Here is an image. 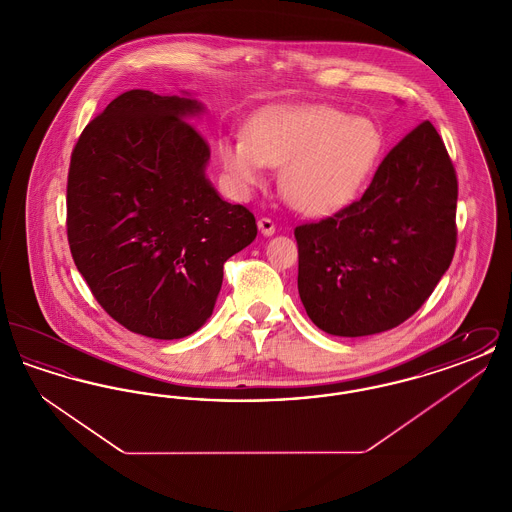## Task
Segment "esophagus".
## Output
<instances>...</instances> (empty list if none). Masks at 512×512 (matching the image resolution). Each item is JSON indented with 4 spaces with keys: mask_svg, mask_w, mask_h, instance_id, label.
Returning a JSON list of instances; mask_svg holds the SVG:
<instances>
[{
    "mask_svg": "<svg viewBox=\"0 0 512 512\" xmlns=\"http://www.w3.org/2000/svg\"><path fill=\"white\" fill-rule=\"evenodd\" d=\"M257 226H259V232H261L263 236H272V234L276 232V226H274V222H272L270 219H267V217L259 219Z\"/></svg>",
    "mask_w": 512,
    "mask_h": 512,
    "instance_id": "obj_1",
    "label": "esophagus"
}]
</instances>
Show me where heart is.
Masks as SVG:
<instances>
[{
  "label": "heart",
  "instance_id": "heart-1",
  "mask_svg": "<svg viewBox=\"0 0 512 512\" xmlns=\"http://www.w3.org/2000/svg\"><path fill=\"white\" fill-rule=\"evenodd\" d=\"M386 138L365 117L332 107H274L249 122L245 138L219 142L222 169L240 192L282 169L286 201L309 215L336 213L363 192L380 165Z\"/></svg>",
  "mask_w": 512,
  "mask_h": 512
}]
</instances>
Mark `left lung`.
Here are the masks:
<instances>
[{"mask_svg":"<svg viewBox=\"0 0 512 512\" xmlns=\"http://www.w3.org/2000/svg\"><path fill=\"white\" fill-rule=\"evenodd\" d=\"M457 174L438 130L418 124L361 199L295 228L297 290L320 330L361 338L413 317L451 265Z\"/></svg>","mask_w":512,"mask_h":512,"instance_id":"left-lung-1","label":"left lung"}]
</instances>
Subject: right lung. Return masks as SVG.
Segmentation results:
<instances>
[{"instance_id": "right-lung-1", "label": "right lung", "mask_w": 512, "mask_h": 512, "mask_svg": "<svg viewBox=\"0 0 512 512\" xmlns=\"http://www.w3.org/2000/svg\"><path fill=\"white\" fill-rule=\"evenodd\" d=\"M203 103L130 90L80 134L67 184L74 265L130 332L180 340L213 315L222 267L257 236L253 213L224 201L190 117Z\"/></svg>"}]
</instances>
